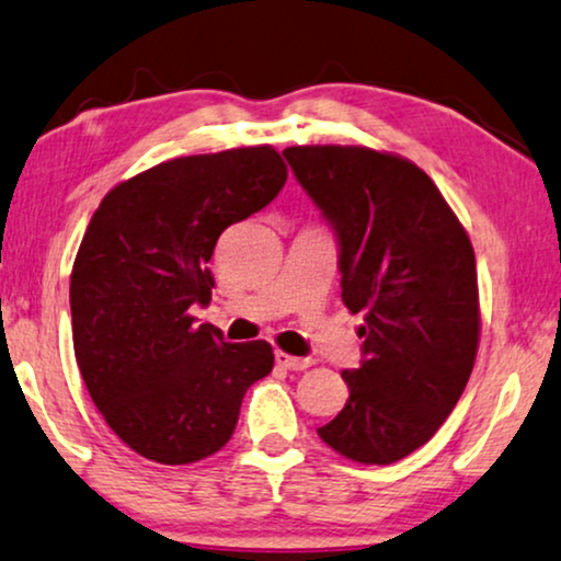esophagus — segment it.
Here are the masks:
<instances>
[{
	"label": "esophagus",
	"mask_w": 561,
	"mask_h": 561,
	"mask_svg": "<svg viewBox=\"0 0 561 561\" xmlns=\"http://www.w3.org/2000/svg\"><path fill=\"white\" fill-rule=\"evenodd\" d=\"M275 363H278L280 367H286V370H294V373H298V370H306V367H311L313 365V359L311 357H294V355H288V352H275Z\"/></svg>",
	"instance_id": "obj_1"
}]
</instances>
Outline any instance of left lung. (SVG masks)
<instances>
[{"label":"left lung","instance_id":"8db88e82","mask_svg":"<svg viewBox=\"0 0 561 561\" xmlns=\"http://www.w3.org/2000/svg\"><path fill=\"white\" fill-rule=\"evenodd\" d=\"M283 156L340 240L342 301L363 313V365L321 442L363 465L409 457L470 380L480 342L474 250L416 163L363 145H296Z\"/></svg>","mask_w":561,"mask_h":561}]
</instances>
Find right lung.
Returning a JSON list of instances; mask_svg holds the SVG:
<instances>
[{
    "label": "right lung",
    "mask_w": 561,
    "mask_h": 561,
    "mask_svg": "<svg viewBox=\"0 0 561 561\" xmlns=\"http://www.w3.org/2000/svg\"><path fill=\"white\" fill-rule=\"evenodd\" d=\"M288 168L271 145L173 158L122 181L91 217L71 273L73 352L91 401L129 449L188 465L232 436L273 347L196 324L219 234L273 202Z\"/></svg>",
    "instance_id": "add662e5"
}]
</instances>
